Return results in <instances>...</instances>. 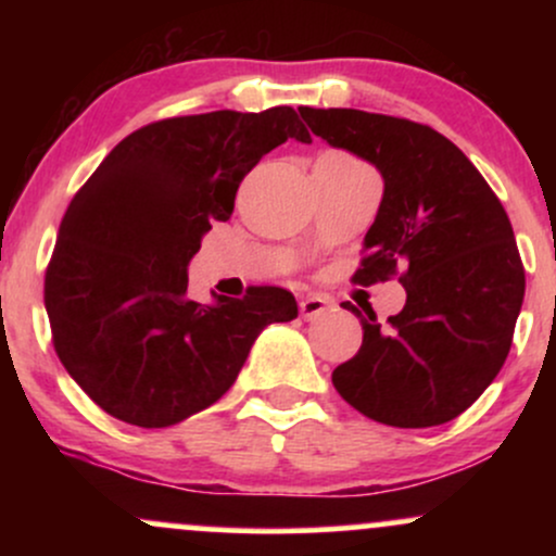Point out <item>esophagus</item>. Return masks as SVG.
Returning a JSON list of instances; mask_svg holds the SVG:
<instances>
[{
	"label": "esophagus",
	"instance_id": "34e87169",
	"mask_svg": "<svg viewBox=\"0 0 556 556\" xmlns=\"http://www.w3.org/2000/svg\"><path fill=\"white\" fill-rule=\"evenodd\" d=\"M329 298H321V295H303L300 298V316L308 318V321H314L321 314H327L329 311Z\"/></svg>",
	"mask_w": 556,
	"mask_h": 556
}]
</instances>
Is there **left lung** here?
<instances>
[{
  "label": "left lung",
  "instance_id": "1",
  "mask_svg": "<svg viewBox=\"0 0 556 556\" xmlns=\"http://www.w3.org/2000/svg\"><path fill=\"white\" fill-rule=\"evenodd\" d=\"M298 112L314 136L366 159L384 180L353 282L402 271L407 292L389 327L344 305L361 318L363 344L331 384L379 424H446L481 397L513 344L526 271L507 212L470 159L429 125L361 110Z\"/></svg>",
  "mask_w": 556,
  "mask_h": 556
}]
</instances>
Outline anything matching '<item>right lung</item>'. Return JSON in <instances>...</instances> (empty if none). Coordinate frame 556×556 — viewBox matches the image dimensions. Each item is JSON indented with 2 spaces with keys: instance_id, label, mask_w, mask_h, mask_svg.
<instances>
[{
  "instance_id": "obj_1",
  "label": "right lung",
  "mask_w": 556,
  "mask_h": 556,
  "mask_svg": "<svg viewBox=\"0 0 556 556\" xmlns=\"http://www.w3.org/2000/svg\"><path fill=\"white\" fill-rule=\"evenodd\" d=\"M290 138L311 143L290 106L162 119L119 140L70 201L43 303L62 366L101 410L140 429L180 424L235 384L261 331L298 316L282 287L188 298L203 235Z\"/></svg>"
}]
</instances>
